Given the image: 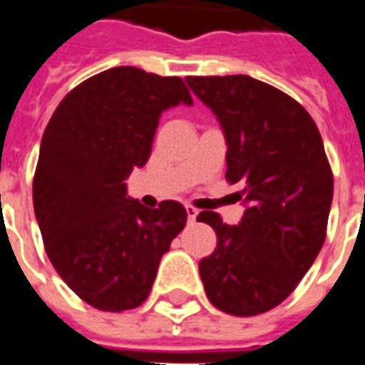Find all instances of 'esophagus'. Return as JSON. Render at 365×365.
Masks as SVG:
<instances>
[{
  "label": "esophagus",
  "instance_id": "34e87169",
  "mask_svg": "<svg viewBox=\"0 0 365 365\" xmlns=\"http://www.w3.org/2000/svg\"><path fill=\"white\" fill-rule=\"evenodd\" d=\"M185 213H187V221L190 222H193L195 221V219H197V209H195V207H185Z\"/></svg>",
  "mask_w": 365,
  "mask_h": 365
}]
</instances>
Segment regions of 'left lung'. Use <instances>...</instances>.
<instances>
[{
	"label": "left lung",
	"instance_id": "1",
	"mask_svg": "<svg viewBox=\"0 0 365 365\" xmlns=\"http://www.w3.org/2000/svg\"><path fill=\"white\" fill-rule=\"evenodd\" d=\"M227 140V182L240 183L238 225L213 211L199 222L217 248L199 262L209 301L235 317L282 303L313 266L327 238L332 172L311 115L293 97L250 76H187Z\"/></svg>",
	"mask_w": 365,
	"mask_h": 365
}]
</instances>
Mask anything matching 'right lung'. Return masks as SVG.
Here are the masks:
<instances>
[{
    "instance_id": "obj_1",
    "label": "right lung",
    "mask_w": 365,
    "mask_h": 365,
    "mask_svg": "<svg viewBox=\"0 0 365 365\" xmlns=\"http://www.w3.org/2000/svg\"><path fill=\"white\" fill-rule=\"evenodd\" d=\"M193 105L182 78L105 70L70 91L44 128L33 205L52 266L99 311L143 305L162 256L185 227L178 201L148 209L127 180L150 156L160 115Z\"/></svg>"
}]
</instances>
